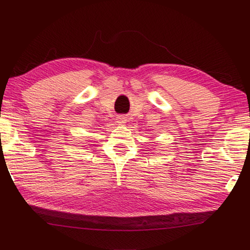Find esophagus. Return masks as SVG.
Returning a JSON list of instances; mask_svg holds the SVG:
<instances>
[{
    "label": "esophagus",
    "mask_w": 250,
    "mask_h": 250,
    "mask_svg": "<svg viewBox=\"0 0 250 250\" xmlns=\"http://www.w3.org/2000/svg\"><path fill=\"white\" fill-rule=\"evenodd\" d=\"M118 123H121V124H123V123H126V119L124 117H118Z\"/></svg>",
    "instance_id": "esophagus-1"
}]
</instances>
